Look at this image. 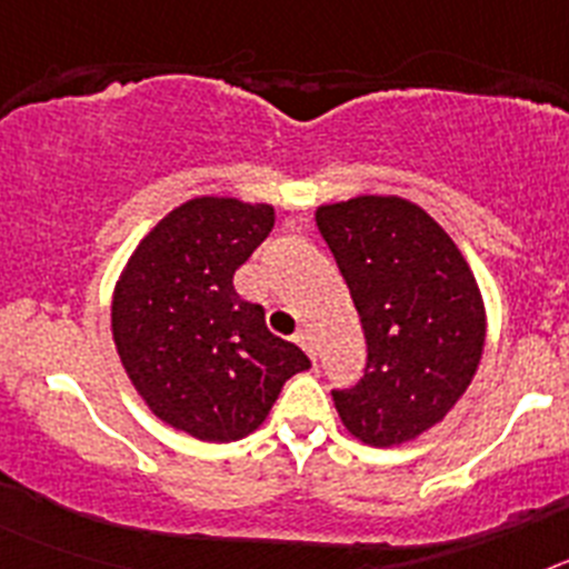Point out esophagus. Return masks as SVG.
I'll return each instance as SVG.
<instances>
[{
	"label": "esophagus",
	"instance_id": "obj_1",
	"mask_svg": "<svg viewBox=\"0 0 569 569\" xmlns=\"http://www.w3.org/2000/svg\"><path fill=\"white\" fill-rule=\"evenodd\" d=\"M296 341H299L301 350H305V353L310 356V361H316V341H313V333H310V330H299V333H296Z\"/></svg>",
	"mask_w": 569,
	"mask_h": 569
}]
</instances>
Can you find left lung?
<instances>
[{"label":"left lung","mask_w":569,"mask_h":569,"mask_svg":"<svg viewBox=\"0 0 569 569\" xmlns=\"http://www.w3.org/2000/svg\"><path fill=\"white\" fill-rule=\"evenodd\" d=\"M359 310L365 379L333 405L361 445L419 439L467 393L481 365L487 310L465 253L433 216L405 196H350L316 208Z\"/></svg>","instance_id":"left-lung-1"}]
</instances>
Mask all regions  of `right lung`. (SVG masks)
Returning <instances> with one entry per match:
<instances>
[{
    "label": "right lung",
    "instance_id": "add662e5",
    "mask_svg": "<svg viewBox=\"0 0 569 569\" xmlns=\"http://www.w3.org/2000/svg\"><path fill=\"white\" fill-rule=\"evenodd\" d=\"M273 222L268 202L193 196L144 233L116 279L110 330L130 385L156 419L199 441L259 430L284 381L310 367L233 290Z\"/></svg>",
    "mask_w": 569,
    "mask_h": 569
}]
</instances>
